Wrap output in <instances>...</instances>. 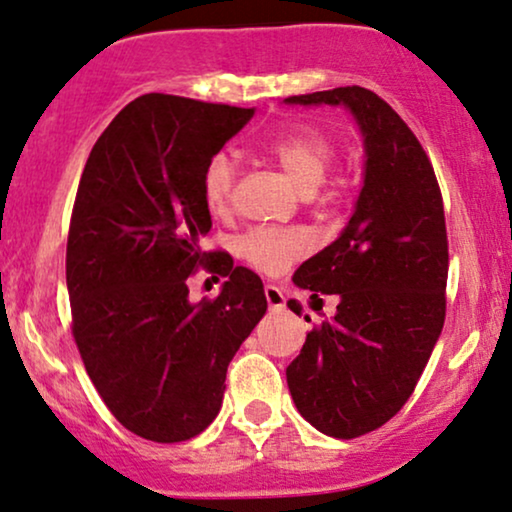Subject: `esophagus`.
<instances>
[{"label": "esophagus", "instance_id": "esophagus-1", "mask_svg": "<svg viewBox=\"0 0 512 512\" xmlns=\"http://www.w3.org/2000/svg\"><path fill=\"white\" fill-rule=\"evenodd\" d=\"M264 298H267L269 310H283L286 307V298H283V293L276 286H272V283L264 286Z\"/></svg>", "mask_w": 512, "mask_h": 512}]
</instances>
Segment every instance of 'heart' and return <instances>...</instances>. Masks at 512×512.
I'll list each match as a JSON object with an SVG mask.
<instances>
[{
    "label": "heart",
    "instance_id": "b5f03b06",
    "mask_svg": "<svg viewBox=\"0 0 512 512\" xmlns=\"http://www.w3.org/2000/svg\"><path fill=\"white\" fill-rule=\"evenodd\" d=\"M295 188L303 195L331 202L338 195L341 181L326 183L336 162V145L329 135L317 128H295L267 145ZM325 186L322 187L321 183ZM236 186V164L226 152L209 159L202 174V197L212 212H226ZM238 252L245 262L264 274H283L293 262L310 252V236L303 229H255L238 240Z\"/></svg>",
    "mask_w": 512,
    "mask_h": 512
}]
</instances>
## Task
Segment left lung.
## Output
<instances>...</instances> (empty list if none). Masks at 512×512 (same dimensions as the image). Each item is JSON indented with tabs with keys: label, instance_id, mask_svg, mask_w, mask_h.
I'll return each instance as SVG.
<instances>
[{
	"label": "left lung",
	"instance_id": "8db88e82",
	"mask_svg": "<svg viewBox=\"0 0 512 512\" xmlns=\"http://www.w3.org/2000/svg\"><path fill=\"white\" fill-rule=\"evenodd\" d=\"M343 104L365 138V186L334 243L300 264L295 286L336 295L286 367L300 415L336 439H357L408 403L446 319L448 236L434 166L408 123L377 92L348 85L288 97ZM298 312V305H291ZM307 319V317H305Z\"/></svg>",
	"mask_w": 512,
	"mask_h": 512
}]
</instances>
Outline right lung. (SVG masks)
Instances as JSON below:
<instances>
[{"label":"right lung","instance_id":"1","mask_svg":"<svg viewBox=\"0 0 512 512\" xmlns=\"http://www.w3.org/2000/svg\"><path fill=\"white\" fill-rule=\"evenodd\" d=\"M255 109L138 97L97 138L66 243L71 331L88 377L128 432L157 443L212 424L226 369L267 312L260 276L205 252V166ZM224 275L217 299L187 300L197 268Z\"/></svg>","mask_w":512,"mask_h":512}]
</instances>
